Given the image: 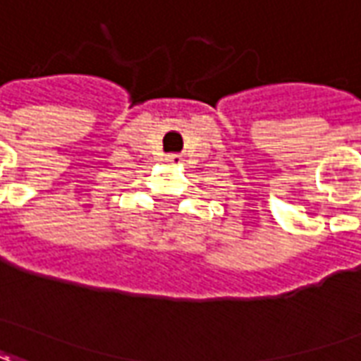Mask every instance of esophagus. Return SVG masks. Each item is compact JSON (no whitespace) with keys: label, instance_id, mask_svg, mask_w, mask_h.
I'll return each instance as SVG.
<instances>
[{"label":"esophagus","instance_id":"obj_1","mask_svg":"<svg viewBox=\"0 0 361 361\" xmlns=\"http://www.w3.org/2000/svg\"><path fill=\"white\" fill-rule=\"evenodd\" d=\"M166 162H170V164H180L181 154H168V157H166Z\"/></svg>","mask_w":361,"mask_h":361}]
</instances>
